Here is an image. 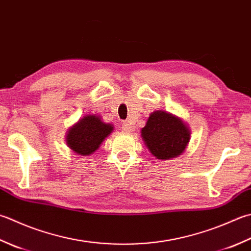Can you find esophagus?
<instances>
[{"label": "esophagus", "mask_w": 251, "mask_h": 251, "mask_svg": "<svg viewBox=\"0 0 251 251\" xmlns=\"http://www.w3.org/2000/svg\"><path fill=\"white\" fill-rule=\"evenodd\" d=\"M122 130L124 132H128L130 131V125L128 124V123H123L122 125Z\"/></svg>", "instance_id": "esophagus-1"}]
</instances>
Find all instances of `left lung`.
I'll return each mask as SVG.
<instances>
[{"label":"left lung","mask_w":251,"mask_h":251,"mask_svg":"<svg viewBox=\"0 0 251 251\" xmlns=\"http://www.w3.org/2000/svg\"><path fill=\"white\" fill-rule=\"evenodd\" d=\"M141 137L156 159L169 160L185 151L190 130L179 117L166 111H155L151 113L141 129Z\"/></svg>","instance_id":"left-lung-1"}]
</instances>
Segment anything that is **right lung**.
Segmentation results:
<instances>
[{
	"mask_svg": "<svg viewBox=\"0 0 251 251\" xmlns=\"http://www.w3.org/2000/svg\"><path fill=\"white\" fill-rule=\"evenodd\" d=\"M113 128V125L102 122L99 116L86 115L68 129L66 144L75 153L89 155L98 150Z\"/></svg>",
	"mask_w": 251,
	"mask_h": 251,
	"instance_id": "add662e5",
	"label": "right lung"
}]
</instances>
